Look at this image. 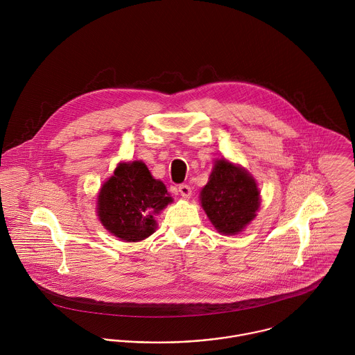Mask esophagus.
<instances>
[{
    "label": "esophagus",
    "mask_w": 355,
    "mask_h": 355,
    "mask_svg": "<svg viewBox=\"0 0 355 355\" xmlns=\"http://www.w3.org/2000/svg\"><path fill=\"white\" fill-rule=\"evenodd\" d=\"M179 193L183 198H190L191 197V187L187 184H180L179 186Z\"/></svg>",
    "instance_id": "1"
}]
</instances>
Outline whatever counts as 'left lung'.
Returning a JSON list of instances; mask_svg holds the SVG:
<instances>
[{"label":"left lung","instance_id":"8db88e82","mask_svg":"<svg viewBox=\"0 0 355 355\" xmlns=\"http://www.w3.org/2000/svg\"><path fill=\"white\" fill-rule=\"evenodd\" d=\"M200 198L214 228L225 235L239 234L254 220L259 207V191L253 176L224 158L216 159Z\"/></svg>","mask_w":355,"mask_h":355}]
</instances>
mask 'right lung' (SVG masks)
Wrapping results in <instances>:
<instances>
[{"instance_id":"right-lung-1","label":"right lung","mask_w":355,"mask_h":355,"mask_svg":"<svg viewBox=\"0 0 355 355\" xmlns=\"http://www.w3.org/2000/svg\"><path fill=\"white\" fill-rule=\"evenodd\" d=\"M172 201L165 184L142 161L121 162L102 184L97 213L110 234L124 242H139L155 231L154 216Z\"/></svg>"}]
</instances>
